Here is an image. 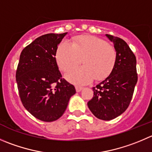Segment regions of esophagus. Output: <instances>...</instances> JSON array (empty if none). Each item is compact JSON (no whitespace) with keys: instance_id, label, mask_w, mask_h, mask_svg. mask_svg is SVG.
<instances>
[{"instance_id":"34e87169","label":"esophagus","mask_w":152,"mask_h":152,"mask_svg":"<svg viewBox=\"0 0 152 152\" xmlns=\"http://www.w3.org/2000/svg\"><path fill=\"white\" fill-rule=\"evenodd\" d=\"M82 89H83V88H82V87H79V86L76 87V90L77 92H80Z\"/></svg>"}]
</instances>
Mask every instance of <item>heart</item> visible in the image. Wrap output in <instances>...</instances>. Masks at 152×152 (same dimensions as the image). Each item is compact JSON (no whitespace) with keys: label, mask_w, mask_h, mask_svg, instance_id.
I'll return each mask as SVG.
<instances>
[{"label":"heart","mask_w":152,"mask_h":152,"mask_svg":"<svg viewBox=\"0 0 152 152\" xmlns=\"http://www.w3.org/2000/svg\"><path fill=\"white\" fill-rule=\"evenodd\" d=\"M57 64L63 71H67L82 61L84 65L75 67L66 74L70 82L86 85L94 80L107 77L115 65V48L96 36L82 35L73 44L64 40L59 44L56 55Z\"/></svg>","instance_id":"b5f03b06"}]
</instances>
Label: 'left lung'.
Returning <instances> with one entry per match:
<instances>
[{
	"label": "left lung",
	"instance_id": "left-lung-1",
	"mask_svg": "<svg viewBox=\"0 0 152 152\" xmlns=\"http://www.w3.org/2000/svg\"><path fill=\"white\" fill-rule=\"evenodd\" d=\"M117 53L115 65L104 80L93 88L94 97L88 102L92 113L99 120H110L126 111L137 82V60L124 40L106 34Z\"/></svg>",
	"mask_w": 152,
	"mask_h": 152
}]
</instances>
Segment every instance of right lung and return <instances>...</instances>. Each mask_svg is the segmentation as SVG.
Here are the masks:
<instances>
[{"label":"right lung","instance_id":"obj_1","mask_svg":"<svg viewBox=\"0 0 152 152\" xmlns=\"http://www.w3.org/2000/svg\"><path fill=\"white\" fill-rule=\"evenodd\" d=\"M67 32L37 38L22 50L16 71L19 96L25 108L44 122L59 119L65 111L74 86L62 79L56 55Z\"/></svg>","mask_w":152,"mask_h":152}]
</instances>
